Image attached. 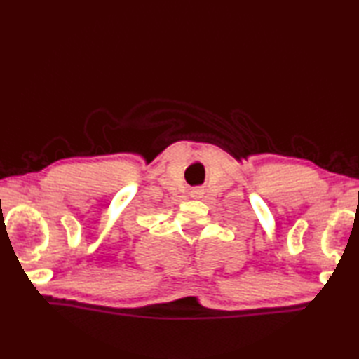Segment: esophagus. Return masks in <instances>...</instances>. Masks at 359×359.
Masks as SVG:
<instances>
[{"label": "esophagus", "mask_w": 359, "mask_h": 359, "mask_svg": "<svg viewBox=\"0 0 359 359\" xmlns=\"http://www.w3.org/2000/svg\"><path fill=\"white\" fill-rule=\"evenodd\" d=\"M202 194H203V191H202L201 188H196V189H193V191H191L193 197H202Z\"/></svg>", "instance_id": "obj_1"}]
</instances>
